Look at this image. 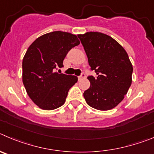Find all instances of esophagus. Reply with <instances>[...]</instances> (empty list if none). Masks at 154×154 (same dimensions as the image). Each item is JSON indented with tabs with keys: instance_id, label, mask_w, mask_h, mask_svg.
<instances>
[{
	"instance_id": "obj_1",
	"label": "esophagus",
	"mask_w": 154,
	"mask_h": 154,
	"mask_svg": "<svg viewBox=\"0 0 154 154\" xmlns=\"http://www.w3.org/2000/svg\"><path fill=\"white\" fill-rule=\"evenodd\" d=\"M86 77L85 73H82V74H81V75L79 76V77H78V79H79V80H80V79L84 78V77Z\"/></svg>"
}]
</instances>
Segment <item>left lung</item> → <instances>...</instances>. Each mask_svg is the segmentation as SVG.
Listing matches in <instances>:
<instances>
[{
  "label": "left lung",
  "instance_id": "8db88e82",
  "mask_svg": "<svg viewBox=\"0 0 154 154\" xmlns=\"http://www.w3.org/2000/svg\"><path fill=\"white\" fill-rule=\"evenodd\" d=\"M88 63L97 77L84 91L87 103L99 110H111L124 100L132 83L133 66L124 48L110 36L100 32L78 34Z\"/></svg>",
  "mask_w": 154,
  "mask_h": 154
}]
</instances>
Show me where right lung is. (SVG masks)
<instances>
[{
	"label": "right lung",
	"mask_w": 154,
	"mask_h": 154,
	"mask_svg": "<svg viewBox=\"0 0 154 154\" xmlns=\"http://www.w3.org/2000/svg\"><path fill=\"white\" fill-rule=\"evenodd\" d=\"M80 44L70 33L54 31L35 40L22 62V80L28 96L41 109L54 110L65 103L68 91L77 82L76 76L55 72L62 67L68 51Z\"/></svg>",
	"instance_id": "obj_1"
}]
</instances>
